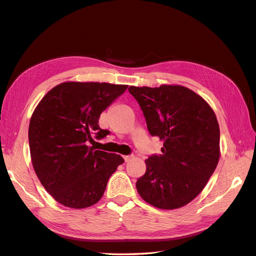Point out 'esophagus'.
<instances>
[{
  "mask_svg": "<svg viewBox=\"0 0 256 256\" xmlns=\"http://www.w3.org/2000/svg\"><path fill=\"white\" fill-rule=\"evenodd\" d=\"M123 158H124V160H126V162H128V161H130V160L133 159V156H132V154H130V156H124Z\"/></svg>",
  "mask_w": 256,
  "mask_h": 256,
  "instance_id": "obj_1",
  "label": "esophagus"
}]
</instances>
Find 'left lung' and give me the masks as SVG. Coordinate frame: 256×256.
I'll use <instances>...</instances> for the list:
<instances>
[{
	"label": "left lung",
	"instance_id": "left-lung-1",
	"mask_svg": "<svg viewBox=\"0 0 256 256\" xmlns=\"http://www.w3.org/2000/svg\"><path fill=\"white\" fill-rule=\"evenodd\" d=\"M152 136L163 140L160 154L146 160L136 182L142 198L156 208L186 206L206 187L220 160V128L208 104L180 85L130 86Z\"/></svg>",
	"mask_w": 256,
	"mask_h": 256
}]
</instances>
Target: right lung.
I'll return each instance as SVG.
<instances>
[{"label": "right lung", "mask_w": 256, "mask_h": 256, "mask_svg": "<svg viewBox=\"0 0 256 256\" xmlns=\"http://www.w3.org/2000/svg\"><path fill=\"white\" fill-rule=\"evenodd\" d=\"M128 85L100 82L58 84L38 102L29 124L32 166L43 187L62 206L84 208L100 200L108 180L124 162L119 154L88 146L110 132L100 114Z\"/></svg>", "instance_id": "1"}]
</instances>
